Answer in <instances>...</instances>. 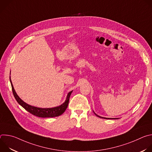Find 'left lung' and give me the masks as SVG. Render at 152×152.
<instances>
[{
	"label": "left lung",
	"instance_id": "1",
	"mask_svg": "<svg viewBox=\"0 0 152 152\" xmlns=\"http://www.w3.org/2000/svg\"><path fill=\"white\" fill-rule=\"evenodd\" d=\"M97 117H100V118H103V117H100V116H99V115H97V114H96ZM105 118V119H110V118ZM114 119H116V118H114Z\"/></svg>",
	"mask_w": 152,
	"mask_h": 152
}]
</instances>
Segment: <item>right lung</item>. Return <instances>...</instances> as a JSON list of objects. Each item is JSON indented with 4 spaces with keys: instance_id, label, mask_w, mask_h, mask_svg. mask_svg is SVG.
Instances as JSON below:
<instances>
[{
    "instance_id": "1",
    "label": "right lung",
    "mask_w": 152,
    "mask_h": 152,
    "mask_svg": "<svg viewBox=\"0 0 152 152\" xmlns=\"http://www.w3.org/2000/svg\"><path fill=\"white\" fill-rule=\"evenodd\" d=\"M10 82H11V86H12V93H13L14 96L15 100H17V102L23 108H25V109L27 111H28L31 114H32L37 117H42V118H49V117H58V116L62 114L67 109V107L69 104L70 95L73 91H72L68 94L66 102L58 107H52V108H39V107H37L31 106V105L26 103L25 102H24L22 100H21L16 94V93L14 90V88L13 87V85L12 84L11 79H10Z\"/></svg>"
}]
</instances>
